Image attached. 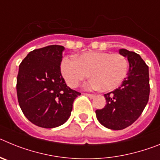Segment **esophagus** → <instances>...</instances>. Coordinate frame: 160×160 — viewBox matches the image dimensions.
<instances>
[{
  "instance_id": "obj_1",
  "label": "esophagus",
  "mask_w": 160,
  "mask_h": 160,
  "mask_svg": "<svg viewBox=\"0 0 160 160\" xmlns=\"http://www.w3.org/2000/svg\"><path fill=\"white\" fill-rule=\"evenodd\" d=\"M86 95L88 96V97L90 98H93L95 97V95H94V94H86Z\"/></svg>"
}]
</instances>
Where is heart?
<instances>
[{
    "label": "heart",
    "instance_id": "obj_1",
    "mask_svg": "<svg viewBox=\"0 0 160 160\" xmlns=\"http://www.w3.org/2000/svg\"><path fill=\"white\" fill-rule=\"evenodd\" d=\"M129 62L120 53L109 52H87L77 60L64 58L61 62V71L70 87L75 88L85 78H93L88 87L101 88L103 91L116 89L128 76Z\"/></svg>",
    "mask_w": 160,
    "mask_h": 160
}]
</instances>
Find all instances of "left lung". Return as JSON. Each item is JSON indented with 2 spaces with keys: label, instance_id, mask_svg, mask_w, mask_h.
I'll return each instance as SVG.
<instances>
[{
  "label": "left lung",
  "instance_id": "1",
  "mask_svg": "<svg viewBox=\"0 0 160 160\" xmlns=\"http://www.w3.org/2000/svg\"><path fill=\"white\" fill-rule=\"evenodd\" d=\"M119 53L128 57V76L118 88L104 94V108L95 111L100 123L112 130H122L135 122L148 104L150 94L148 65L135 52L121 49Z\"/></svg>",
  "mask_w": 160,
  "mask_h": 160
}]
</instances>
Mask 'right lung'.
I'll return each instance as SVG.
<instances>
[{"label": "right lung", "mask_w": 160, "mask_h": 160, "mask_svg": "<svg viewBox=\"0 0 160 160\" xmlns=\"http://www.w3.org/2000/svg\"><path fill=\"white\" fill-rule=\"evenodd\" d=\"M62 46L53 45L29 52L19 66L17 94L25 116L36 126L53 128L70 116L73 102L81 94L67 87L60 65Z\"/></svg>", "instance_id": "add662e5"}]
</instances>
